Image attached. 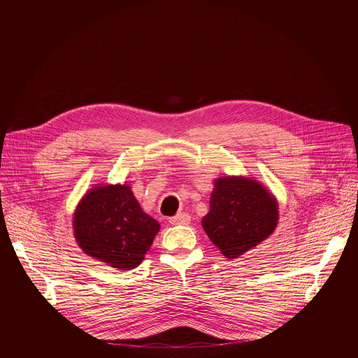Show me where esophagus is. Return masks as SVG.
I'll use <instances>...</instances> for the list:
<instances>
[{"label": "esophagus", "mask_w": 358, "mask_h": 358, "mask_svg": "<svg viewBox=\"0 0 358 358\" xmlns=\"http://www.w3.org/2000/svg\"><path fill=\"white\" fill-rule=\"evenodd\" d=\"M191 221V217L187 213H180L170 218V224L173 225H188Z\"/></svg>", "instance_id": "34e87169"}]
</instances>
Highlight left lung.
Here are the masks:
<instances>
[{"mask_svg":"<svg viewBox=\"0 0 358 358\" xmlns=\"http://www.w3.org/2000/svg\"><path fill=\"white\" fill-rule=\"evenodd\" d=\"M278 202L255 180L227 177L215 181L203 231L228 259L266 239L278 224Z\"/></svg>","mask_w":358,"mask_h":358,"instance_id":"1","label":"left lung"}]
</instances>
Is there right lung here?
I'll list each match as a JSON object with an SVG mask.
<instances>
[{
    "label": "right lung",
    "instance_id": "1",
    "mask_svg": "<svg viewBox=\"0 0 358 358\" xmlns=\"http://www.w3.org/2000/svg\"><path fill=\"white\" fill-rule=\"evenodd\" d=\"M79 246L89 257L120 271L137 268L160 224L143 213L129 185H106L89 191L73 215Z\"/></svg>",
    "mask_w": 358,
    "mask_h": 358
}]
</instances>
